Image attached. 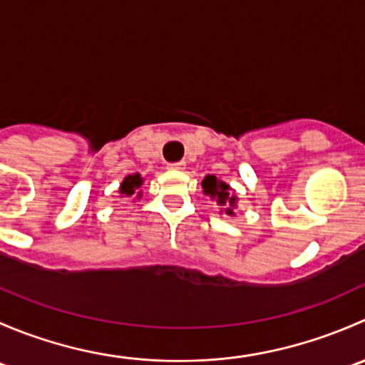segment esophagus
<instances>
[{"label": "esophagus", "instance_id": "obj_1", "mask_svg": "<svg viewBox=\"0 0 365 365\" xmlns=\"http://www.w3.org/2000/svg\"><path fill=\"white\" fill-rule=\"evenodd\" d=\"M169 169H175V171H183L185 169V162H173V164H168Z\"/></svg>", "mask_w": 365, "mask_h": 365}]
</instances>
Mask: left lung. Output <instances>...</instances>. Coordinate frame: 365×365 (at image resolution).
Segmentation results:
<instances>
[{
  "mask_svg": "<svg viewBox=\"0 0 365 365\" xmlns=\"http://www.w3.org/2000/svg\"><path fill=\"white\" fill-rule=\"evenodd\" d=\"M201 187H203L205 196H210V200L217 201V205L220 206V213L224 212L226 215L235 217L238 197L226 182L219 180L215 175H206L201 182Z\"/></svg>",
  "mask_w": 365,
  "mask_h": 365,
  "instance_id": "1",
  "label": "left lung"
}]
</instances>
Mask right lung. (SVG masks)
Listing matches in <instances>:
<instances>
[{
	"label": "right lung",
	"mask_w": 365,
	"mask_h": 365,
	"mask_svg": "<svg viewBox=\"0 0 365 365\" xmlns=\"http://www.w3.org/2000/svg\"><path fill=\"white\" fill-rule=\"evenodd\" d=\"M143 183H145V178H143L139 173H134V175H128L125 176L123 182L120 183V197H132L134 196V200H141L143 196Z\"/></svg>",
	"instance_id": "add662e5"
}]
</instances>
